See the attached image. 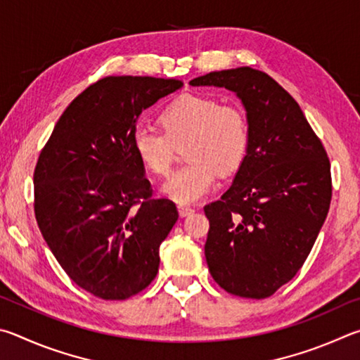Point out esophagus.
Listing matches in <instances>:
<instances>
[{
    "label": "esophagus",
    "mask_w": 360,
    "mask_h": 360,
    "mask_svg": "<svg viewBox=\"0 0 360 360\" xmlns=\"http://www.w3.org/2000/svg\"><path fill=\"white\" fill-rule=\"evenodd\" d=\"M176 209H179L180 217H188V215H191V213L194 212V209H193L191 205H185V204H179V207H176Z\"/></svg>",
    "instance_id": "34e87169"
}]
</instances>
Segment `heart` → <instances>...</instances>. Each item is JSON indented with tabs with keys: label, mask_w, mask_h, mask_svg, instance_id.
<instances>
[{
	"label": "heart",
	"mask_w": 360,
	"mask_h": 360,
	"mask_svg": "<svg viewBox=\"0 0 360 360\" xmlns=\"http://www.w3.org/2000/svg\"><path fill=\"white\" fill-rule=\"evenodd\" d=\"M161 128L137 126L132 147L155 175H166L175 147H185L186 166L164 181L162 193L180 204L194 202L217 185V172L234 174L247 160L251 129L247 112L238 104H221L212 96L188 94L161 113Z\"/></svg>",
	"instance_id": "obj_1"
}]
</instances>
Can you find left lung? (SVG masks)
Listing matches in <instances>:
<instances>
[{"label":"left lung","instance_id":"obj_1","mask_svg":"<svg viewBox=\"0 0 360 360\" xmlns=\"http://www.w3.org/2000/svg\"><path fill=\"white\" fill-rule=\"evenodd\" d=\"M190 85L234 91L251 129L234 184L204 207L210 275L238 297H270L304 266L326 221L330 161L300 105L269 74L243 66L200 75Z\"/></svg>","mask_w":360,"mask_h":360}]
</instances>
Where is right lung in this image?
<instances>
[{
  "mask_svg": "<svg viewBox=\"0 0 360 360\" xmlns=\"http://www.w3.org/2000/svg\"><path fill=\"white\" fill-rule=\"evenodd\" d=\"M184 85L176 79L109 75L63 112L34 167V215L75 285L104 300L143 291L179 212L153 198L132 147L137 118Z\"/></svg>",
  "mask_w": 360,
  "mask_h": 360,
  "instance_id": "add662e5",
  "label": "right lung"
}]
</instances>
